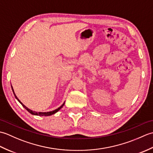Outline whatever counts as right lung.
<instances>
[{"label": "right lung", "instance_id": "right-lung-1", "mask_svg": "<svg viewBox=\"0 0 153 153\" xmlns=\"http://www.w3.org/2000/svg\"><path fill=\"white\" fill-rule=\"evenodd\" d=\"M12 87V91H13V93H14V96H15V97H16V99H17L18 101L19 102V103H21V105L24 107V108L26 109L27 111L30 112V113H31V114H33V115H37V116H51V115H52V114H55L56 112H57L58 110H60L62 108V106H64V103L61 106H60L59 108H57V109H56V110H53V111H51V112H35V111H32L31 110H30V109H29L28 108H27L26 106H25V105H23V104L20 102V100H19L18 99V97H16V95H15V93H14V89H13V88H12V86H11Z\"/></svg>", "mask_w": 153, "mask_h": 153}]
</instances>
